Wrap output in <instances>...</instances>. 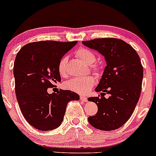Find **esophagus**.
I'll list each match as a JSON object with an SVG mask.
<instances>
[{
  "label": "esophagus",
  "mask_w": 156,
  "mask_h": 156,
  "mask_svg": "<svg viewBox=\"0 0 156 156\" xmlns=\"http://www.w3.org/2000/svg\"><path fill=\"white\" fill-rule=\"evenodd\" d=\"M80 100H81V101H84V102L87 101V98H86L85 96H83V95L80 96Z\"/></svg>",
  "instance_id": "1"
}]
</instances>
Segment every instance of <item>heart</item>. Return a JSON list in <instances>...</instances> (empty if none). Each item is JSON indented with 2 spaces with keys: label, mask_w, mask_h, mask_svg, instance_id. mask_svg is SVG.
Returning <instances> with one entry per match:
<instances>
[{
  "label": "heart",
  "mask_w": 156,
  "mask_h": 156,
  "mask_svg": "<svg viewBox=\"0 0 156 156\" xmlns=\"http://www.w3.org/2000/svg\"><path fill=\"white\" fill-rule=\"evenodd\" d=\"M75 55L79 59L89 65L90 69L95 73H98L101 71V66L95 63L96 55L93 51L87 48L81 47L75 51ZM68 57L63 56L60 59L58 65V73L61 76H66L67 75ZM95 84V78L94 76L76 77L68 81L66 83V87L69 90L79 94H86L94 87Z\"/></svg>",
  "instance_id": "heart-1"
}]
</instances>
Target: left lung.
I'll return each instance as SVG.
<instances>
[{
    "label": "left lung",
    "instance_id": "obj_1",
    "mask_svg": "<svg viewBox=\"0 0 156 156\" xmlns=\"http://www.w3.org/2000/svg\"><path fill=\"white\" fill-rule=\"evenodd\" d=\"M87 47L105 57L107 66L95 90L101 96L89 98L98 105V112L89 116L92 126L101 130H114L130 118L140 99L143 68L135 49L123 40L100 38L83 41ZM105 93L110 94L105 98Z\"/></svg>",
    "mask_w": 156,
    "mask_h": 156
}]
</instances>
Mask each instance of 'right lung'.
Wrapping results in <instances>:
<instances>
[{
    "label": "right lung",
    "instance_id": "add662e5",
    "mask_svg": "<svg viewBox=\"0 0 156 156\" xmlns=\"http://www.w3.org/2000/svg\"><path fill=\"white\" fill-rule=\"evenodd\" d=\"M76 43L34 42L23 46L16 54L13 66L16 100L26 120L39 130L58 127L68 103L79 100L78 94L69 90L60 89L57 94L47 91L61 81L58 62Z\"/></svg>",
    "mask_w": 156,
    "mask_h": 156
}]
</instances>
